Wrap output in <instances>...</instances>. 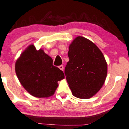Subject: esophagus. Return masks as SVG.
<instances>
[{
	"instance_id": "1",
	"label": "esophagus",
	"mask_w": 129,
	"mask_h": 129,
	"mask_svg": "<svg viewBox=\"0 0 129 129\" xmlns=\"http://www.w3.org/2000/svg\"><path fill=\"white\" fill-rule=\"evenodd\" d=\"M59 68L61 71H63V70H64V67H63V65H60V66H59Z\"/></svg>"
}]
</instances>
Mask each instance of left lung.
Listing matches in <instances>:
<instances>
[{
    "label": "left lung",
    "instance_id": "left-lung-1",
    "mask_svg": "<svg viewBox=\"0 0 129 129\" xmlns=\"http://www.w3.org/2000/svg\"><path fill=\"white\" fill-rule=\"evenodd\" d=\"M64 74L76 97H92L102 88L107 76V63L103 53L92 41L78 36L69 47Z\"/></svg>",
    "mask_w": 129,
    "mask_h": 129
}]
</instances>
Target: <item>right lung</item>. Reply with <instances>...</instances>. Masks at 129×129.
Returning a JSON list of instances; mask_svg holds the SVG:
<instances>
[{
    "mask_svg": "<svg viewBox=\"0 0 129 129\" xmlns=\"http://www.w3.org/2000/svg\"><path fill=\"white\" fill-rule=\"evenodd\" d=\"M15 72L23 87L33 96L45 98L53 95L58 81L64 78L63 72L53 65V59L42 49L30 45L15 63Z\"/></svg>",
    "mask_w": 129,
    "mask_h": 129,
    "instance_id": "add662e5",
    "label": "right lung"
}]
</instances>
